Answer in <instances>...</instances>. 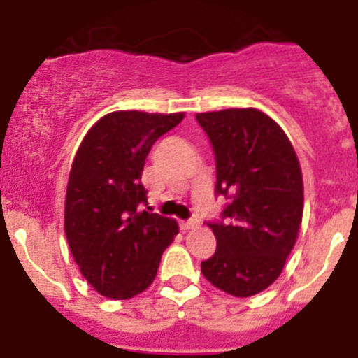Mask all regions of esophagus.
Here are the masks:
<instances>
[{"label":"esophagus","mask_w":358,"mask_h":358,"mask_svg":"<svg viewBox=\"0 0 358 358\" xmlns=\"http://www.w3.org/2000/svg\"><path fill=\"white\" fill-rule=\"evenodd\" d=\"M199 226L197 220H182L181 222V229L182 231H189V229H195Z\"/></svg>","instance_id":"esophagus-1"}]
</instances>
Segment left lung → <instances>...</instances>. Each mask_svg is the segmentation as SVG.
Masks as SVG:
<instances>
[{
	"instance_id": "obj_1",
	"label": "left lung",
	"mask_w": 358,
	"mask_h": 358,
	"mask_svg": "<svg viewBox=\"0 0 358 358\" xmlns=\"http://www.w3.org/2000/svg\"><path fill=\"white\" fill-rule=\"evenodd\" d=\"M195 118L215 152V189L229 199L222 222L208 224L217 251L201 271L226 294L255 296L280 278L297 240L303 218L299 159L283 129L255 107Z\"/></svg>"
}]
</instances>
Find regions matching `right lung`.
Instances as JSON below:
<instances>
[{"mask_svg": "<svg viewBox=\"0 0 358 358\" xmlns=\"http://www.w3.org/2000/svg\"><path fill=\"white\" fill-rule=\"evenodd\" d=\"M185 113L115 110L84 136L69 170L64 231L73 260L98 294L131 299L156 278L161 256L179 227L152 213L141 185L145 159L157 138Z\"/></svg>", "mask_w": 358, "mask_h": 358, "instance_id": "right-lung-1", "label": "right lung"}]
</instances>
